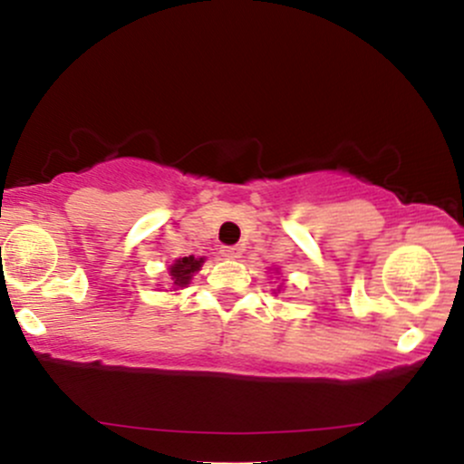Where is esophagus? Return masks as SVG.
Wrapping results in <instances>:
<instances>
[{"label":"esophagus","instance_id":"obj_1","mask_svg":"<svg viewBox=\"0 0 464 464\" xmlns=\"http://www.w3.org/2000/svg\"><path fill=\"white\" fill-rule=\"evenodd\" d=\"M222 257L239 259V257H242V248H239V246H225V248H222Z\"/></svg>","mask_w":464,"mask_h":464}]
</instances>
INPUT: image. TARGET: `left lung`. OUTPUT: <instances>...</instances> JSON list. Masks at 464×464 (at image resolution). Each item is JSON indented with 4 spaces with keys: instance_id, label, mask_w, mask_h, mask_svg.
I'll list each match as a JSON object with an SVG mask.
<instances>
[{
    "instance_id": "8db88e82",
    "label": "left lung",
    "mask_w": 464,
    "mask_h": 464,
    "mask_svg": "<svg viewBox=\"0 0 464 464\" xmlns=\"http://www.w3.org/2000/svg\"><path fill=\"white\" fill-rule=\"evenodd\" d=\"M279 290H281V285H279V287H276V290H275V295H276V292H279Z\"/></svg>"
}]
</instances>
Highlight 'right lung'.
Instances as JSON below:
<instances>
[{"instance_id":"right-lung-1","label":"right lung","mask_w":464,"mask_h":464,"mask_svg":"<svg viewBox=\"0 0 464 464\" xmlns=\"http://www.w3.org/2000/svg\"><path fill=\"white\" fill-rule=\"evenodd\" d=\"M202 264H205V257H194V255L174 259V264L168 268L169 279H172V290H183V287H188L191 284V279H194V275L202 268Z\"/></svg>"}]
</instances>
